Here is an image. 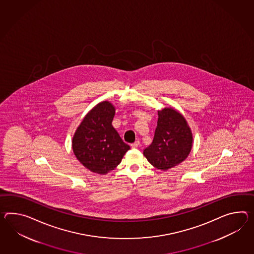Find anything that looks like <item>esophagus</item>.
<instances>
[{"instance_id": "34e87169", "label": "esophagus", "mask_w": 254, "mask_h": 254, "mask_svg": "<svg viewBox=\"0 0 254 254\" xmlns=\"http://www.w3.org/2000/svg\"><path fill=\"white\" fill-rule=\"evenodd\" d=\"M139 145H140L139 140H136V141H135V142L132 143V144H131V147H132V148H134V149H136V148H137Z\"/></svg>"}]
</instances>
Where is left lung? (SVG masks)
Segmentation results:
<instances>
[{"label":"left lung","mask_w":254,"mask_h":254,"mask_svg":"<svg viewBox=\"0 0 254 254\" xmlns=\"http://www.w3.org/2000/svg\"><path fill=\"white\" fill-rule=\"evenodd\" d=\"M154 137L143 153L151 165L168 170L185 161L192 149V132L185 118L172 108L158 112Z\"/></svg>","instance_id":"8db88e82"}]
</instances>
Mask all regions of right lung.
Masks as SVG:
<instances>
[{"label": "right lung", "mask_w": 254, "mask_h": 254, "mask_svg": "<svg viewBox=\"0 0 254 254\" xmlns=\"http://www.w3.org/2000/svg\"><path fill=\"white\" fill-rule=\"evenodd\" d=\"M115 107L102 102L86 115L72 139V149L81 164L93 173L105 174L121 162L130 149L112 126Z\"/></svg>", "instance_id": "add662e5"}]
</instances>
